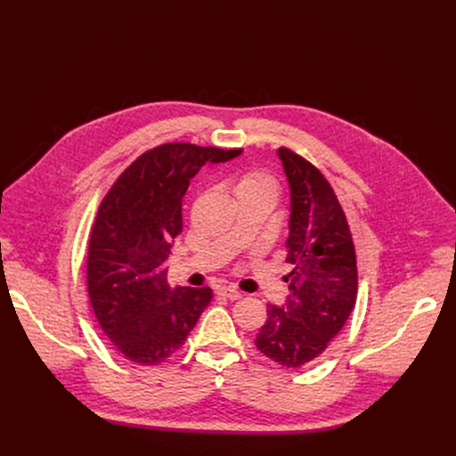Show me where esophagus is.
Listing matches in <instances>:
<instances>
[{
  "label": "esophagus",
  "mask_w": 456,
  "mask_h": 456,
  "mask_svg": "<svg viewBox=\"0 0 456 456\" xmlns=\"http://www.w3.org/2000/svg\"><path fill=\"white\" fill-rule=\"evenodd\" d=\"M218 294L227 297V299H231V301H236V299L241 297V292L236 290L234 287H222V289H218Z\"/></svg>",
  "instance_id": "34e87169"
}]
</instances>
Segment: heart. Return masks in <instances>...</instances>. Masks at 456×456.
<instances>
[{
    "label": "heart",
    "mask_w": 456,
    "mask_h": 456,
    "mask_svg": "<svg viewBox=\"0 0 456 456\" xmlns=\"http://www.w3.org/2000/svg\"><path fill=\"white\" fill-rule=\"evenodd\" d=\"M236 199L254 197V194H271L276 199L278 185L276 180L264 171H247L234 183Z\"/></svg>",
    "instance_id": "obj_1"
}]
</instances>
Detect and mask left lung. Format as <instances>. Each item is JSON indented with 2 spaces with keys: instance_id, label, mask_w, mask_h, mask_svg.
Masks as SVG:
<instances>
[{
  "instance_id": "1",
  "label": "left lung",
  "mask_w": 456,
  "mask_h": 456,
  "mask_svg": "<svg viewBox=\"0 0 456 456\" xmlns=\"http://www.w3.org/2000/svg\"><path fill=\"white\" fill-rule=\"evenodd\" d=\"M290 189L287 262L289 296L267 305L256 336L264 355L285 368L315 361L341 332L357 297V264L350 227L322 173L287 148L278 150Z\"/></svg>"
}]
</instances>
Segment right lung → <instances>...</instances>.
<instances>
[{
    "label": "right lung",
    "instance_id": "1",
    "mask_svg": "<svg viewBox=\"0 0 456 456\" xmlns=\"http://www.w3.org/2000/svg\"><path fill=\"white\" fill-rule=\"evenodd\" d=\"M241 150L162 144L141 155L111 185L92 229L88 294L99 327L132 362L171 357L211 303L209 287L167 283V257L182 232V197L206 164Z\"/></svg>",
    "mask_w": 456,
    "mask_h": 456
}]
</instances>
